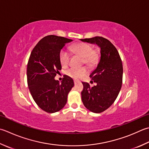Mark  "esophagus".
Returning <instances> with one entry per match:
<instances>
[{"label":"esophagus","mask_w":149,"mask_h":149,"mask_svg":"<svg viewBox=\"0 0 149 149\" xmlns=\"http://www.w3.org/2000/svg\"><path fill=\"white\" fill-rule=\"evenodd\" d=\"M77 83H78V81L74 80V84H75H75H77Z\"/></svg>","instance_id":"34e87169"}]
</instances>
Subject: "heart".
<instances>
[{"mask_svg":"<svg viewBox=\"0 0 149 149\" xmlns=\"http://www.w3.org/2000/svg\"><path fill=\"white\" fill-rule=\"evenodd\" d=\"M72 53L83 57V63L92 66L97 62L99 54L97 50H93V48L88 44L79 43L71 48ZM70 60V54L65 49H61L59 53V61L63 67L68 65ZM66 75L74 79H79L88 74V70L85 67L80 68H70L66 71Z\"/></svg>","mask_w":149,"mask_h":149,"instance_id":"b5f03b06","label":"heart"}]
</instances>
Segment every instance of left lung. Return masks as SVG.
I'll return each instance as SVG.
<instances>
[{"label": "left lung", "mask_w": 149, "mask_h": 149, "mask_svg": "<svg viewBox=\"0 0 149 149\" xmlns=\"http://www.w3.org/2000/svg\"><path fill=\"white\" fill-rule=\"evenodd\" d=\"M83 42L95 43L101 48V59L97 68L90 75L96 85L90 86L83 82L81 98L90 111L104 112L112 105L120 91L123 81V65L117 49L103 37L81 39Z\"/></svg>", "instance_id": "obj_1"}]
</instances>
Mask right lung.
<instances>
[{"label": "right lung", "mask_w": 149, "mask_h": 149, "mask_svg": "<svg viewBox=\"0 0 149 149\" xmlns=\"http://www.w3.org/2000/svg\"><path fill=\"white\" fill-rule=\"evenodd\" d=\"M72 39L50 35L43 37L31 51L27 65V82L36 104L48 113L59 111L65 106L67 96L74 85L65 75L61 83L55 77L61 70L59 53Z\"/></svg>", "instance_id": "obj_1"}]
</instances>
